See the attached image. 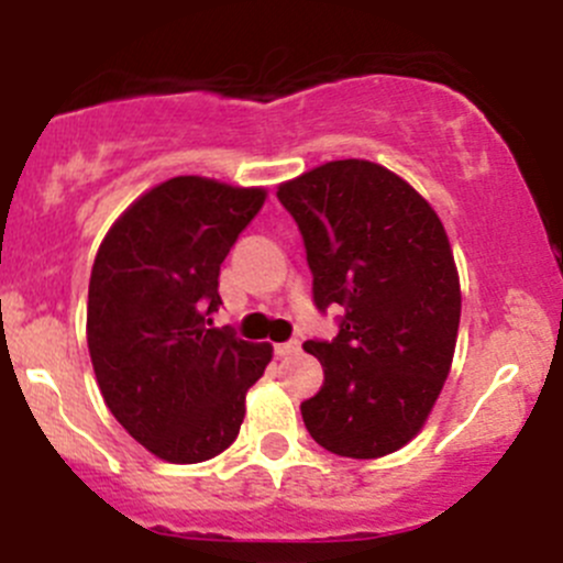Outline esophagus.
<instances>
[{"label":"esophagus","instance_id":"obj_1","mask_svg":"<svg viewBox=\"0 0 563 563\" xmlns=\"http://www.w3.org/2000/svg\"><path fill=\"white\" fill-rule=\"evenodd\" d=\"M299 349H302V343H299V340H288V343H277L275 345V354L277 356H291V354H297Z\"/></svg>","mask_w":563,"mask_h":563}]
</instances>
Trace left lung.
Here are the masks:
<instances>
[{
  "label": "left lung",
  "instance_id": "obj_1",
  "mask_svg": "<svg viewBox=\"0 0 563 563\" xmlns=\"http://www.w3.org/2000/svg\"><path fill=\"white\" fill-rule=\"evenodd\" d=\"M302 234L332 340H308L323 387L302 402L308 433L340 457L389 455L419 433L455 354L460 283L439 214L371 161H334L277 190Z\"/></svg>",
  "mask_w": 563,
  "mask_h": 563
}]
</instances>
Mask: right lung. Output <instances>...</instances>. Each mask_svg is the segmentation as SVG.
Wrapping results in <instances>:
<instances>
[{"mask_svg":"<svg viewBox=\"0 0 563 563\" xmlns=\"http://www.w3.org/2000/svg\"><path fill=\"white\" fill-rule=\"evenodd\" d=\"M266 192L174 176L108 231L89 280L87 343L106 406L152 455L201 463L229 450L272 345L212 327L220 264Z\"/></svg>","mask_w":563,"mask_h":563,"instance_id":"right-lung-1","label":"right lung"}]
</instances>
